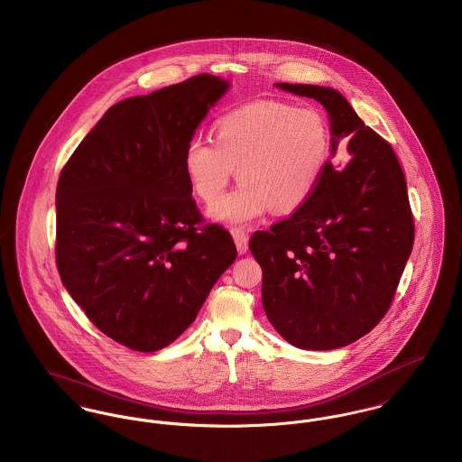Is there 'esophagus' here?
Masks as SVG:
<instances>
[{
    "label": "esophagus",
    "mask_w": 462,
    "mask_h": 462,
    "mask_svg": "<svg viewBox=\"0 0 462 462\" xmlns=\"http://www.w3.org/2000/svg\"><path fill=\"white\" fill-rule=\"evenodd\" d=\"M232 237L236 241L239 254H245L248 251V234L241 228H232Z\"/></svg>",
    "instance_id": "34e87169"
}]
</instances>
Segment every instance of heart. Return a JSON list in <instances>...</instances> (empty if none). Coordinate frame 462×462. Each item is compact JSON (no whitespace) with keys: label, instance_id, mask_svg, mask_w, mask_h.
<instances>
[{"label":"heart","instance_id":"1","mask_svg":"<svg viewBox=\"0 0 462 462\" xmlns=\"http://www.w3.org/2000/svg\"><path fill=\"white\" fill-rule=\"evenodd\" d=\"M332 156V135L315 106L260 100L221 116L214 143L191 139L182 169L193 193L211 204L237 171L241 184L216 202L209 217L245 226L269 213H293L317 191Z\"/></svg>","mask_w":462,"mask_h":462}]
</instances>
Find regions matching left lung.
Wrapping results in <instances>:
<instances>
[{
  "label": "left lung",
  "instance_id": "obj_1",
  "mask_svg": "<svg viewBox=\"0 0 462 462\" xmlns=\"http://www.w3.org/2000/svg\"><path fill=\"white\" fill-rule=\"evenodd\" d=\"M328 114L332 156L313 197L290 217L254 232L249 249L262 267V304L278 334L302 350H336L373 330L391 308L411 254L415 226L402 169L391 143L356 116L336 89L278 82Z\"/></svg>",
  "mask_w": 462,
  "mask_h": 462
}]
</instances>
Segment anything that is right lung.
Segmentation results:
<instances>
[{"label": "right lung", "instance_id": "add662e5", "mask_svg": "<svg viewBox=\"0 0 462 462\" xmlns=\"http://www.w3.org/2000/svg\"><path fill=\"white\" fill-rule=\"evenodd\" d=\"M230 82L202 73L110 106L56 188V263L71 299L104 334L156 352L197 319L234 263L232 236L199 230L182 169L186 143Z\"/></svg>", "mask_w": 462, "mask_h": 462}]
</instances>
